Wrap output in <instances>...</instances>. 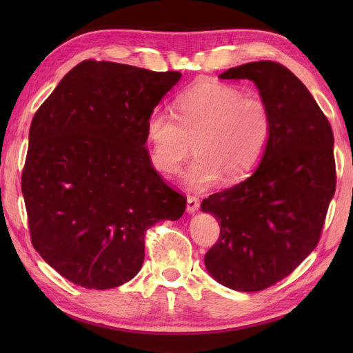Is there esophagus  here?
Wrapping results in <instances>:
<instances>
[{
  "instance_id": "34e87169",
  "label": "esophagus",
  "mask_w": 353,
  "mask_h": 353,
  "mask_svg": "<svg viewBox=\"0 0 353 353\" xmlns=\"http://www.w3.org/2000/svg\"><path fill=\"white\" fill-rule=\"evenodd\" d=\"M200 208V200L196 196H188L186 199V209H188L190 214H194L196 211H199Z\"/></svg>"
}]
</instances>
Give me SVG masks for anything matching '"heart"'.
I'll return each mask as SVG.
<instances>
[{
    "label": "heart",
    "mask_w": 353,
    "mask_h": 353,
    "mask_svg": "<svg viewBox=\"0 0 353 353\" xmlns=\"http://www.w3.org/2000/svg\"><path fill=\"white\" fill-rule=\"evenodd\" d=\"M145 137L162 174H177L194 148L188 185L206 188L220 177L232 183L250 174L264 157L273 137V112L261 95L206 83L179 95L174 114L163 108L150 112Z\"/></svg>",
    "instance_id": "heart-1"
}]
</instances>
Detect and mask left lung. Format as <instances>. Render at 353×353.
Listing matches in <instances>:
<instances>
[{
	"label": "left lung",
	"instance_id": "left-lung-1",
	"mask_svg": "<svg viewBox=\"0 0 353 353\" xmlns=\"http://www.w3.org/2000/svg\"><path fill=\"white\" fill-rule=\"evenodd\" d=\"M254 81L273 112V137L245 181L201 201L220 223L205 254L216 282L261 291L282 281L316 249L335 192L334 133L308 89L283 65L261 61L220 74Z\"/></svg>",
	"mask_w": 353,
	"mask_h": 353
}]
</instances>
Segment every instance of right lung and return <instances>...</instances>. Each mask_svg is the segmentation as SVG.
<instances>
[{
	"mask_svg": "<svg viewBox=\"0 0 353 353\" xmlns=\"http://www.w3.org/2000/svg\"><path fill=\"white\" fill-rule=\"evenodd\" d=\"M181 77L89 59L34 114L21 179L30 236L72 283L108 290L130 281L147 230L183 215L186 199L145 147L150 112Z\"/></svg>",
	"mask_w": 353,
	"mask_h": 353,
	"instance_id": "right-lung-1",
	"label": "right lung"
}]
</instances>
